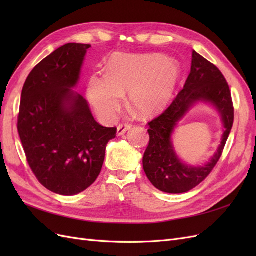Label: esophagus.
Masks as SVG:
<instances>
[{
    "label": "esophagus",
    "mask_w": 256,
    "mask_h": 256,
    "mask_svg": "<svg viewBox=\"0 0 256 256\" xmlns=\"http://www.w3.org/2000/svg\"><path fill=\"white\" fill-rule=\"evenodd\" d=\"M131 127H132V125H131V124H128V122H122V124H120L118 127V136L124 134L127 130L131 129Z\"/></svg>",
    "instance_id": "1"
}]
</instances>
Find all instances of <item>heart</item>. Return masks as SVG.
Here are the masks:
<instances>
[{
  "mask_svg": "<svg viewBox=\"0 0 256 256\" xmlns=\"http://www.w3.org/2000/svg\"><path fill=\"white\" fill-rule=\"evenodd\" d=\"M178 76L180 69L171 58L158 54H116L110 60L106 74L95 72L90 76L88 96L100 115L112 118L128 92L129 104L136 112L150 116L168 104Z\"/></svg>",
  "mask_w": 256,
  "mask_h": 256,
  "instance_id": "1",
  "label": "heart"
}]
</instances>
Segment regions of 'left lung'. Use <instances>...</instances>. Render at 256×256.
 <instances>
[{"label": "left lung", "mask_w": 256, "mask_h": 256, "mask_svg": "<svg viewBox=\"0 0 256 256\" xmlns=\"http://www.w3.org/2000/svg\"><path fill=\"white\" fill-rule=\"evenodd\" d=\"M196 101L212 103L224 125L222 145L210 162L193 168L182 165L174 152L170 136L178 120ZM234 106L228 84L219 68L192 52L191 72L184 88L158 118L148 122L150 143L144 152L143 168L150 182L162 192L184 193L196 188L218 164L233 127Z\"/></svg>", "instance_id": "1"}]
</instances>
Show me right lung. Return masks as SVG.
Listing matches in <instances>:
<instances>
[{"label":"right lung","mask_w":256,"mask_h":256,"mask_svg":"<svg viewBox=\"0 0 256 256\" xmlns=\"http://www.w3.org/2000/svg\"><path fill=\"white\" fill-rule=\"evenodd\" d=\"M90 48L62 46L33 68L21 92L17 128L26 161L44 188L62 196L95 182L118 130L99 125L86 100L72 90Z\"/></svg>","instance_id":"1"}]
</instances>
